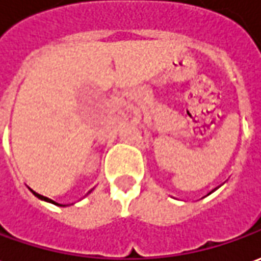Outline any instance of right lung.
<instances>
[{"label": "right lung", "mask_w": 261, "mask_h": 261, "mask_svg": "<svg viewBox=\"0 0 261 261\" xmlns=\"http://www.w3.org/2000/svg\"><path fill=\"white\" fill-rule=\"evenodd\" d=\"M31 192H32V194L35 195L36 198H39V199H42V200H46V202H50V203H55V205H58V206H67V205H62V203H58V202H55V200L49 199V198H46V196H42V195L36 194V192H34L32 189H31ZM90 192H92V189H90V191H89L87 194H90ZM72 205H73V203H72Z\"/></svg>", "instance_id": "right-lung-1"}]
</instances>
